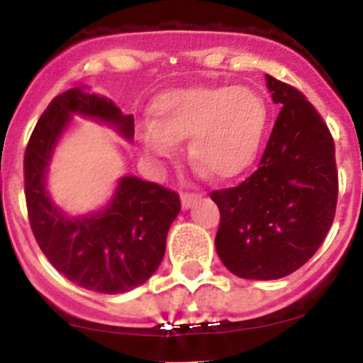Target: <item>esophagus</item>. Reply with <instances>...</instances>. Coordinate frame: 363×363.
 <instances>
[{"instance_id":"1","label":"esophagus","mask_w":363,"mask_h":363,"mask_svg":"<svg viewBox=\"0 0 363 363\" xmlns=\"http://www.w3.org/2000/svg\"><path fill=\"white\" fill-rule=\"evenodd\" d=\"M198 194H194V192H182V207L184 209H189V207H192V203L196 201Z\"/></svg>"}]
</instances>
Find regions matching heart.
Here are the masks:
<instances>
[{"label": "heart", "mask_w": 363, "mask_h": 363, "mask_svg": "<svg viewBox=\"0 0 363 363\" xmlns=\"http://www.w3.org/2000/svg\"><path fill=\"white\" fill-rule=\"evenodd\" d=\"M267 129V105L249 86H189L165 92L152 104V123L140 134L150 158L171 160L189 140L194 165L216 179H230L255 162Z\"/></svg>", "instance_id": "heart-1"}]
</instances>
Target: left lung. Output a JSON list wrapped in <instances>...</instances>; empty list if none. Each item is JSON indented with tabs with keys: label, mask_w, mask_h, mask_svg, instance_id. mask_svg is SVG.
I'll return each mask as SVG.
<instances>
[{
	"label": "left lung",
	"mask_w": 363,
	"mask_h": 363,
	"mask_svg": "<svg viewBox=\"0 0 363 363\" xmlns=\"http://www.w3.org/2000/svg\"><path fill=\"white\" fill-rule=\"evenodd\" d=\"M281 107L259 165L236 187L211 192L220 209L216 252L245 280L284 278L318 251L335 220V140L298 89L265 76Z\"/></svg>",
	"instance_id": "1"
}]
</instances>
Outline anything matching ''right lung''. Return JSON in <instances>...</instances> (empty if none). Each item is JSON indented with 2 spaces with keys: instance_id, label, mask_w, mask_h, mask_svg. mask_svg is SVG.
<instances>
[{
  "instance_id": "add662e5",
  "label": "right lung",
  "mask_w": 363,
  "mask_h": 363,
  "mask_svg": "<svg viewBox=\"0 0 363 363\" xmlns=\"http://www.w3.org/2000/svg\"><path fill=\"white\" fill-rule=\"evenodd\" d=\"M70 114L112 125L133 140L134 118L111 99L70 89L56 96L32 130L25 150V200L38 245L50 264L79 287L120 294L145 284L165 255L169 227L182 203L178 192L136 176L120 179L104 211L69 218L50 200L45 176Z\"/></svg>"
}]
</instances>
